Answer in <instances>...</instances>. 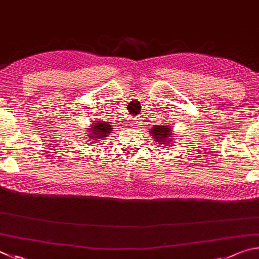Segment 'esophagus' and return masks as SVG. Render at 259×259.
Here are the masks:
<instances>
[{"instance_id": "esophagus-1", "label": "esophagus", "mask_w": 259, "mask_h": 259, "mask_svg": "<svg viewBox=\"0 0 259 259\" xmlns=\"http://www.w3.org/2000/svg\"><path fill=\"white\" fill-rule=\"evenodd\" d=\"M139 119H137V118H134V119L132 120V126H138L139 125Z\"/></svg>"}]
</instances>
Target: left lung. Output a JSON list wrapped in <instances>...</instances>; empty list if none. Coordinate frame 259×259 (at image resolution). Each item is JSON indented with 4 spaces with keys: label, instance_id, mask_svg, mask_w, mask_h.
<instances>
[{
    "label": "left lung",
    "instance_id": "obj_1",
    "mask_svg": "<svg viewBox=\"0 0 259 259\" xmlns=\"http://www.w3.org/2000/svg\"><path fill=\"white\" fill-rule=\"evenodd\" d=\"M171 127L168 125H153L152 128L149 131L151 134L152 140H155L160 147H169L173 141V133H171Z\"/></svg>",
    "mask_w": 259,
    "mask_h": 259
}]
</instances>
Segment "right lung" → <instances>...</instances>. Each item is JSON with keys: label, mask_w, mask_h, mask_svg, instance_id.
Here are the masks:
<instances>
[{"label": "right lung", "mask_w": 259, "mask_h": 259, "mask_svg": "<svg viewBox=\"0 0 259 259\" xmlns=\"http://www.w3.org/2000/svg\"><path fill=\"white\" fill-rule=\"evenodd\" d=\"M112 126L109 124L107 121H102V120H97V122H91V126L88 131V134L86 138H88V141H91L92 140V143L97 141H100V140H103L104 138H108L109 134L111 132Z\"/></svg>", "instance_id": "right-lung-1"}]
</instances>
